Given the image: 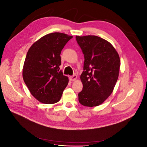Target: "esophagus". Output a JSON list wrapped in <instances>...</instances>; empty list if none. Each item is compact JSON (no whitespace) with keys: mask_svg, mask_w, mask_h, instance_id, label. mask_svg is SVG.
I'll use <instances>...</instances> for the list:
<instances>
[{"mask_svg":"<svg viewBox=\"0 0 147 147\" xmlns=\"http://www.w3.org/2000/svg\"><path fill=\"white\" fill-rule=\"evenodd\" d=\"M77 78V76L76 75H74L73 76H70V77H69V80L70 81H72V82H74V81H75V80H76V79Z\"/></svg>","mask_w":147,"mask_h":147,"instance_id":"1","label":"esophagus"}]
</instances>
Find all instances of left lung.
Instances as JSON below:
<instances>
[{"mask_svg": "<svg viewBox=\"0 0 147 147\" xmlns=\"http://www.w3.org/2000/svg\"><path fill=\"white\" fill-rule=\"evenodd\" d=\"M76 40L84 57L78 101L86 107L98 106L112 94L117 82L119 55L110 42L96 35L76 36Z\"/></svg>", "mask_w": 147, "mask_h": 147, "instance_id": "1", "label": "left lung"}]
</instances>
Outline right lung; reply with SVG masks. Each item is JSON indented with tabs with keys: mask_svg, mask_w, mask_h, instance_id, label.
I'll return each mask as SVG.
<instances>
[{
	"mask_svg": "<svg viewBox=\"0 0 147 147\" xmlns=\"http://www.w3.org/2000/svg\"><path fill=\"white\" fill-rule=\"evenodd\" d=\"M73 37L54 32L45 35L31 46L23 69L24 82L35 99L43 104L58 102L69 78L60 70L61 52Z\"/></svg>",
	"mask_w": 147,
	"mask_h": 147,
	"instance_id": "obj_1",
	"label": "right lung"
}]
</instances>
